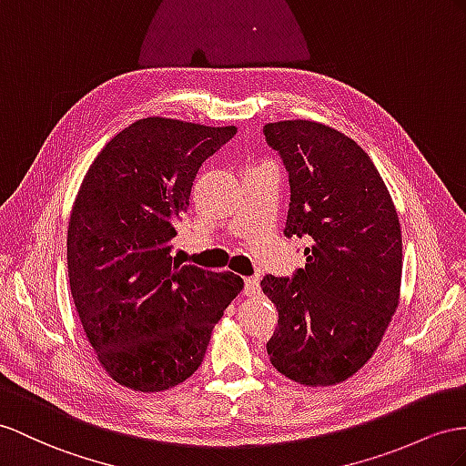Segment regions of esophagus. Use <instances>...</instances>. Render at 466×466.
<instances>
[{"instance_id":"34e87169","label":"esophagus","mask_w":466,"mask_h":466,"mask_svg":"<svg viewBox=\"0 0 466 466\" xmlns=\"http://www.w3.org/2000/svg\"><path fill=\"white\" fill-rule=\"evenodd\" d=\"M244 293L246 295H258L259 293V278L258 276L244 278Z\"/></svg>"}]
</instances>
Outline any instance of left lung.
<instances>
[{
	"mask_svg": "<svg viewBox=\"0 0 466 466\" xmlns=\"http://www.w3.org/2000/svg\"><path fill=\"white\" fill-rule=\"evenodd\" d=\"M264 136L289 173L283 232L309 240L291 279H261L279 313L269 362L303 386L339 384L372 358L398 309V212L372 159L339 129L285 119Z\"/></svg>",
	"mask_w": 466,
	"mask_h": 466,
	"instance_id": "1",
	"label": "left lung"
}]
</instances>
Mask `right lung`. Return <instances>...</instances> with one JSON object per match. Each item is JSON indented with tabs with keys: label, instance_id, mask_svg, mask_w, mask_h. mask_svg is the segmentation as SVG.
Returning <instances> with one entry per match:
<instances>
[{
	"label": "right lung",
	"instance_id": "add662e5",
	"mask_svg": "<svg viewBox=\"0 0 466 466\" xmlns=\"http://www.w3.org/2000/svg\"><path fill=\"white\" fill-rule=\"evenodd\" d=\"M234 136V126L143 117L106 143L85 175L68 222L70 293L117 384L163 391L193 376L244 288L230 271L171 256L198 167Z\"/></svg>",
	"mask_w": 466,
	"mask_h": 466
}]
</instances>
